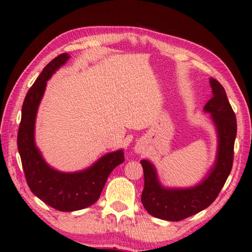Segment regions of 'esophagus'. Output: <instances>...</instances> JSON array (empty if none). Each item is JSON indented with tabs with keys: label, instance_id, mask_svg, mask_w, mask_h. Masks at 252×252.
<instances>
[{
	"label": "esophagus",
	"instance_id": "obj_1",
	"mask_svg": "<svg viewBox=\"0 0 252 252\" xmlns=\"http://www.w3.org/2000/svg\"><path fill=\"white\" fill-rule=\"evenodd\" d=\"M135 152H136V153H142V152H143V147L140 146V145H137V146L135 147Z\"/></svg>",
	"mask_w": 252,
	"mask_h": 252
}]
</instances>
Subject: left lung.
I'll return each mask as SVG.
<instances>
[{
    "mask_svg": "<svg viewBox=\"0 0 252 252\" xmlns=\"http://www.w3.org/2000/svg\"><path fill=\"white\" fill-rule=\"evenodd\" d=\"M212 98L203 107L210 112L217 126L219 146L215 167L199 185L185 189H164L158 182L154 165L142 160L144 189L142 203L155 218L167 221H182L208 208L220 194L233 167L234 143L236 138V116L227 99L225 90L211 78Z\"/></svg>",
    "mask_w": 252,
    "mask_h": 252,
    "instance_id": "obj_1",
    "label": "left lung"
}]
</instances>
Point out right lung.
Wrapping results in <instances>:
<instances>
[{
    "mask_svg": "<svg viewBox=\"0 0 252 252\" xmlns=\"http://www.w3.org/2000/svg\"><path fill=\"white\" fill-rule=\"evenodd\" d=\"M69 55H58L44 67L27 93L17 134V146L27 184L33 194L56 210H81L98 200L110 172L125 161L122 151L107 154L92 167L76 173H63L52 169L42 158L34 144V122L37 107L45 91L46 81Z\"/></svg>",
    "mask_w": 252,
    "mask_h": 252,
    "instance_id": "right-lung-1",
    "label": "right lung"
}]
</instances>
